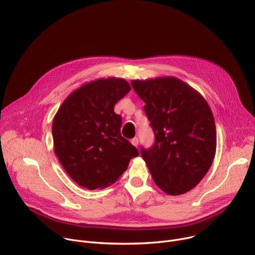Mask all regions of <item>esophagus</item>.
I'll return each instance as SVG.
<instances>
[{
  "label": "esophagus",
  "mask_w": 255,
  "mask_h": 255,
  "mask_svg": "<svg viewBox=\"0 0 255 255\" xmlns=\"http://www.w3.org/2000/svg\"><path fill=\"white\" fill-rule=\"evenodd\" d=\"M131 143H132V145H134V146H136V147H137V145H138V143H139L138 138H137V137H135V138L131 139Z\"/></svg>",
  "instance_id": "34e87169"
}]
</instances>
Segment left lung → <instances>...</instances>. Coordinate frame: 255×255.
I'll return each instance as SVG.
<instances>
[{
	"label": "left lung",
	"mask_w": 255,
	"mask_h": 255,
	"mask_svg": "<svg viewBox=\"0 0 255 255\" xmlns=\"http://www.w3.org/2000/svg\"><path fill=\"white\" fill-rule=\"evenodd\" d=\"M155 134L153 146L141 155L156 186L177 196L194 189L216 153V126L210 106L194 88L174 77L133 80Z\"/></svg>",
	"instance_id": "left-lung-1"
}]
</instances>
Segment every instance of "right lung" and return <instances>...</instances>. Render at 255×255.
Returning <instances> with one entry per match:
<instances>
[{"label": "right lung", "instance_id": "obj_1", "mask_svg": "<svg viewBox=\"0 0 255 255\" xmlns=\"http://www.w3.org/2000/svg\"><path fill=\"white\" fill-rule=\"evenodd\" d=\"M130 90L124 79H99L69 94L56 112L54 152L79 186L92 191L111 186L138 155L122 137V118L114 112L116 103Z\"/></svg>", "mask_w": 255, "mask_h": 255}]
</instances>
